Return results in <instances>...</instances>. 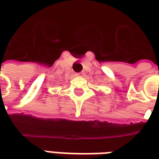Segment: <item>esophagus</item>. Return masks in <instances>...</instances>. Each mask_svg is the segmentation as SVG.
<instances>
[{
	"label": "esophagus",
	"mask_w": 159,
	"mask_h": 159,
	"mask_svg": "<svg viewBox=\"0 0 159 159\" xmlns=\"http://www.w3.org/2000/svg\"><path fill=\"white\" fill-rule=\"evenodd\" d=\"M83 75V73H76V76H82Z\"/></svg>",
	"instance_id": "1"
}]
</instances>
